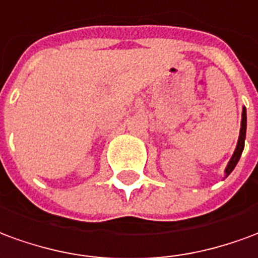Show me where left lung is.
Here are the masks:
<instances>
[{"label":"left lung","instance_id":"1","mask_svg":"<svg viewBox=\"0 0 258 258\" xmlns=\"http://www.w3.org/2000/svg\"><path fill=\"white\" fill-rule=\"evenodd\" d=\"M246 125H247V118H246V107H243L242 109V122H240V132H239V139H237L236 149L233 151L232 158L228 162V165L225 168V178L229 173L235 169L237 161L240 160V155L244 149V139H246Z\"/></svg>","mask_w":258,"mask_h":258}]
</instances>
